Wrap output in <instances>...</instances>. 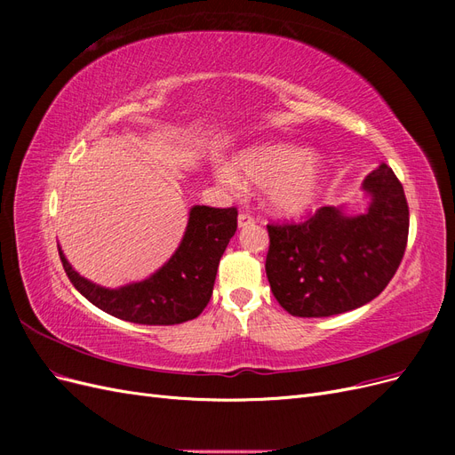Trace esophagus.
I'll return each mask as SVG.
<instances>
[{
	"instance_id": "obj_1",
	"label": "esophagus",
	"mask_w": 455,
	"mask_h": 455,
	"mask_svg": "<svg viewBox=\"0 0 455 455\" xmlns=\"http://www.w3.org/2000/svg\"><path fill=\"white\" fill-rule=\"evenodd\" d=\"M254 224V218L249 214H239V228H249Z\"/></svg>"
}]
</instances>
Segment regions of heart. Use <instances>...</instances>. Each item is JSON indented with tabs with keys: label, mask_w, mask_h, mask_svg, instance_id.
Returning <instances> with one entry per match:
<instances>
[{
	"label": "heart",
	"mask_w": 455,
	"mask_h": 455,
	"mask_svg": "<svg viewBox=\"0 0 455 455\" xmlns=\"http://www.w3.org/2000/svg\"><path fill=\"white\" fill-rule=\"evenodd\" d=\"M216 180L237 191L241 186L264 188V203L279 216L306 214L319 199L326 167L309 149L292 144H264L243 149L229 164H218Z\"/></svg>",
	"instance_id": "1"
}]
</instances>
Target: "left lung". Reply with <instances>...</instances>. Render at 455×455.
<instances>
[{
    "label": "left lung",
    "mask_w": 455,
    "mask_h": 455,
    "mask_svg": "<svg viewBox=\"0 0 455 455\" xmlns=\"http://www.w3.org/2000/svg\"><path fill=\"white\" fill-rule=\"evenodd\" d=\"M368 206H323L304 224L267 226L266 273L273 296L294 316H330L374 299L401 266L408 203L389 164L363 182Z\"/></svg>",
    "instance_id": "8db88e82"
}]
</instances>
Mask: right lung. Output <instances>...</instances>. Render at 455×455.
<instances>
[{"label": "right lung", "instance_id": "obj_1", "mask_svg": "<svg viewBox=\"0 0 455 455\" xmlns=\"http://www.w3.org/2000/svg\"><path fill=\"white\" fill-rule=\"evenodd\" d=\"M237 231L235 209L196 204L184 237L164 264L139 283L119 288L96 284L72 267L59 246L68 279L92 306L136 324H180L196 319L211 301L220 258Z\"/></svg>", "mask_w": 455, "mask_h": 455}]
</instances>
